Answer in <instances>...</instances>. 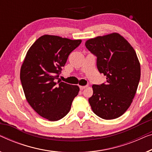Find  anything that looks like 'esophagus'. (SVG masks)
<instances>
[{
  "label": "esophagus",
  "instance_id": "1",
  "mask_svg": "<svg viewBox=\"0 0 152 152\" xmlns=\"http://www.w3.org/2000/svg\"><path fill=\"white\" fill-rule=\"evenodd\" d=\"M86 87H87V86H80V90H81V91H82V90L85 89Z\"/></svg>",
  "mask_w": 152,
  "mask_h": 152
}]
</instances>
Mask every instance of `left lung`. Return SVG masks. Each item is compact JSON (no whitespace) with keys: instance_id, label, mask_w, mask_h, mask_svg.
Wrapping results in <instances>:
<instances>
[{"instance_id":"left-lung-1","label":"left lung","mask_w":152,"mask_h":152,"mask_svg":"<svg viewBox=\"0 0 152 152\" xmlns=\"http://www.w3.org/2000/svg\"><path fill=\"white\" fill-rule=\"evenodd\" d=\"M86 47L96 56L106 83L92 85L88 102L93 113L105 120L123 115L132 103L140 78V65L130 44L118 33L88 39Z\"/></svg>"}]
</instances>
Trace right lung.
<instances>
[{
    "label": "right lung",
    "instance_id": "add662e5",
    "mask_svg": "<svg viewBox=\"0 0 152 152\" xmlns=\"http://www.w3.org/2000/svg\"><path fill=\"white\" fill-rule=\"evenodd\" d=\"M81 42L60 36L44 35L28 50L20 77L26 99L42 117L56 121L69 113L78 94V86L59 80L69 54Z\"/></svg>",
    "mask_w": 152,
    "mask_h": 152
}]
</instances>
